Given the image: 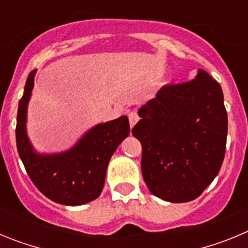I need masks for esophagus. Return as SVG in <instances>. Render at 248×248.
Segmentation results:
<instances>
[{"label": "esophagus", "mask_w": 248, "mask_h": 248, "mask_svg": "<svg viewBox=\"0 0 248 248\" xmlns=\"http://www.w3.org/2000/svg\"><path fill=\"white\" fill-rule=\"evenodd\" d=\"M128 117H129V123H130V128H133V126L139 122V114H138L137 110H131L129 111Z\"/></svg>", "instance_id": "esophagus-1"}]
</instances>
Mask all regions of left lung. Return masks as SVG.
I'll return each mask as SVG.
<instances>
[{
    "mask_svg": "<svg viewBox=\"0 0 248 248\" xmlns=\"http://www.w3.org/2000/svg\"><path fill=\"white\" fill-rule=\"evenodd\" d=\"M131 133L143 148L146 186L169 202L195 200L222 165L227 113L221 85L199 69L195 79L164 85L139 109Z\"/></svg>",
    "mask_w": 248,
    "mask_h": 248,
    "instance_id": "8db88e82",
    "label": "left lung"
}]
</instances>
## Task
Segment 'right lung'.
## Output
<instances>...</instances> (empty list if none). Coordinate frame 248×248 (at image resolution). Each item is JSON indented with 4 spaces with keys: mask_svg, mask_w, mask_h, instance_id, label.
<instances>
[{
    "mask_svg": "<svg viewBox=\"0 0 248 248\" xmlns=\"http://www.w3.org/2000/svg\"><path fill=\"white\" fill-rule=\"evenodd\" d=\"M36 71L30 73L18 104L16 143L19 157L32 183L57 203L83 205L98 198L103 190L109 160L130 133L128 117L98 124L68 151L37 154L26 133L27 105L34 85Z\"/></svg>",
    "mask_w": 248,
    "mask_h": 248,
    "instance_id": "add662e5",
    "label": "right lung"
}]
</instances>
